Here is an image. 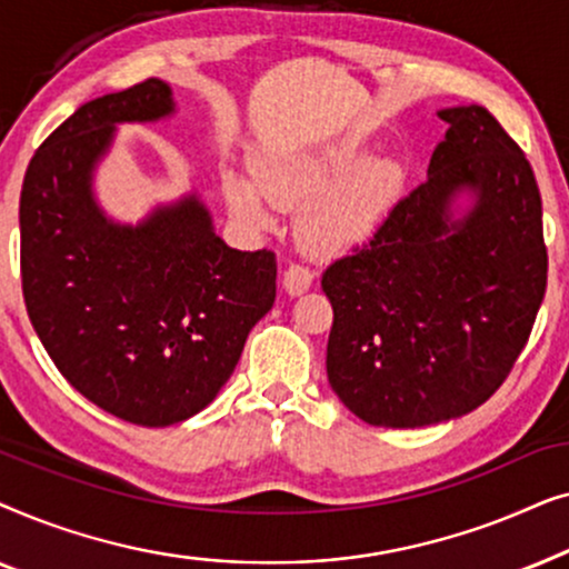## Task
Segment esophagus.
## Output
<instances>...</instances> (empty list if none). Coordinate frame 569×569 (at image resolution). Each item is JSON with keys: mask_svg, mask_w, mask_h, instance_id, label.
<instances>
[{"mask_svg": "<svg viewBox=\"0 0 569 569\" xmlns=\"http://www.w3.org/2000/svg\"><path fill=\"white\" fill-rule=\"evenodd\" d=\"M282 282H284V290L290 295H302L310 284H313V271L302 267V263H292V267L284 269Z\"/></svg>", "mask_w": 569, "mask_h": 569, "instance_id": "obj_1", "label": "esophagus"}]
</instances>
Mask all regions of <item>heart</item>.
<instances>
[{"label":"heart","mask_w":569,"mask_h":569,"mask_svg":"<svg viewBox=\"0 0 569 569\" xmlns=\"http://www.w3.org/2000/svg\"><path fill=\"white\" fill-rule=\"evenodd\" d=\"M357 144L298 158L267 160L259 186L240 176L224 178V191L236 212L259 228L271 222V204L305 209L300 240L313 256H341L362 246L401 193L403 173L391 160L362 162Z\"/></svg>","instance_id":"heart-1"}]
</instances>
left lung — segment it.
<instances>
[{
	"label": "left lung",
	"mask_w": 569,
	"mask_h": 569,
	"mask_svg": "<svg viewBox=\"0 0 569 569\" xmlns=\"http://www.w3.org/2000/svg\"><path fill=\"white\" fill-rule=\"evenodd\" d=\"M448 123L427 181L323 271L333 323L326 372L376 427H427L481 407L510 376L547 292L541 193L531 162L487 108ZM475 204L452 220V199Z\"/></svg>",
	"instance_id": "8db88e82"
}]
</instances>
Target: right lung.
<instances>
[{"instance_id":"1","label":"right lung","mask_w":569,"mask_h":569,"mask_svg":"<svg viewBox=\"0 0 569 569\" xmlns=\"http://www.w3.org/2000/svg\"><path fill=\"white\" fill-rule=\"evenodd\" d=\"M173 111L154 77L90 100L38 147L20 191L22 298L38 339L84 399L142 427L212 403L277 298V256L224 246L193 193L139 224L98 207L92 176L116 123Z\"/></svg>"}]
</instances>
